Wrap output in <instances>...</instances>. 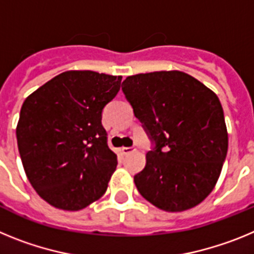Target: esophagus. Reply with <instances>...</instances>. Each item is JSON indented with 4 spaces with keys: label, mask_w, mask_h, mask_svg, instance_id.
Returning a JSON list of instances; mask_svg holds the SVG:
<instances>
[{
    "label": "esophagus",
    "mask_w": 254,
    "mask_h": 254,
    "mask_svg": "<svg viewBox=\"0 0 254 254\" xmlns=\"http://www.w3.org/2000/svg\"><path fill=\"white\" fill-rule=\"evenodd\" d=\"M133 151H134L133 147H122V152L125 155H128V154H131V152H133Z\"/></svg>",
    "instance_id": "1"
}]
</instances>
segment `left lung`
I'll use <instances>...</instances> for the list:
<instances>
[{
    "label": "left lung",
    "mask_w": 254,
    "mask_h": 254,
    "mask_svg": "<svg viewBox=\"0 0 254 254\" xmlns=\"http://www.w3.org/2000/svg\"><path fill=\"white\" fill-rule=\"evenodd\" d=\"M122 90L143 123L154 150L133 178L150 203L181 212L212 192L228 152V131L219 98L182 71L128 76Z\"/></svg>",
    "instance_id": "left-lung-1"
}]
</instances>
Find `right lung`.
Returning a JSON list of instances; mask_svg holds the SVG:
<instances>
[{
  "mask_svg": "<svg viewBox=\"0 0 254 254\" xmlns=\"http://www.w3.org/2000/svg\"><path fill=\"white\" fill-rule=\"evenodd\" d=\"M122 76L66 71L22 103L17 147L30 185L56 208L78 211L99 199L117 167L102 125L103 108Z\"/></svg>",
  "mask_w": 254,
  "mask_h": 254,
  "instance_id": "obj_1",
  "label": "right lung"
}]
</instances>
